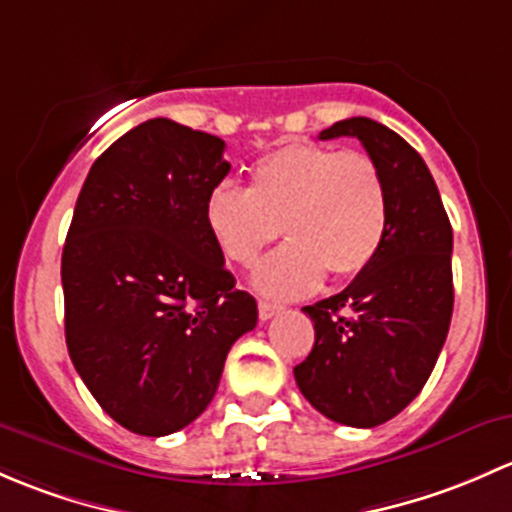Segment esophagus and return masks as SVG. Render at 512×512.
Listing matches in <instances>:
<instances>
[{
	"label": "esophagus",
	"mask_w": 512,
	"mask_h": 512,
	"mask_svg": "<svg viewBox=\"0 0 512 512\" xmlns=\"http://www.w3.org/2000/svg\"><path fill=\"white\" fill-rule=\"evenodd\" d=\"M281 313V305L276 303H266V300H258V318L261 320H271L273 315Z\"/></svg>",
	"instance_id": "obj_1"
}]
</instances>
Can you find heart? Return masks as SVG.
Listing matches in <instances>:
<instances>
[{
  "mask_svg": "<svg viewBox=\"0 0 512 512\" xmlns=\"http://www.w3.org/2000/svg\"><path fill=\"white\" fill-rule=\"evenodd\" d=\"M204 221L236 266H251L283 231L288 241L258 263L251 281L268 298H300L325 271L352 278L374 261L387 236V184L365 152L293 142L254 162L249 189L217 184Z\"/></svg>",
  "mask_w": 512,
  "mask_h": 512,
  "instance_id": "1",
  "label": "heart"
}]
</instances>
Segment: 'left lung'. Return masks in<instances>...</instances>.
Wrapping results in <instances>:
<instances>
[{
	"instance_id": "8db88e82",
	"label": "left lung",
	"mask_w": 512,
	"mask_h": 512,
	"mask_svg": "<svg viewBox=\"0 0 512 512\" xmlns=\"http://www.w3.org/2000/svg\"><path fill=\"white\" fill-rule=\"evenodd\" d=\"M357 138L387 184L389 224L374 261L342 293L305 305L315 345L295 384L320 414L372 429L421 392L449 335L453 231L429 167L407 140L347 118L320 140Z\"/></svg>"
}]
</instances>
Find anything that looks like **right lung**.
I'll use <instances>...</instances> for the list:
<instances>
[{
  "label": "right lung",
  "mask_w": 512,
  "mask_h": 512,
  "mask_svg": "<svg viewBox=\"0 0 512 512\" xmlns=\"http://www.w3.org/2000/svg\"><path fill=\"white\" fill-rule=\"evenodd\" d=\"M224 140L155 118L93 162L61 256L66 345L86 387L120 426L167 436L192 424L224 360L256 328L204 221L229 175Z\"/></svg>",
  "instance_id": "1"
}]
</instances>
